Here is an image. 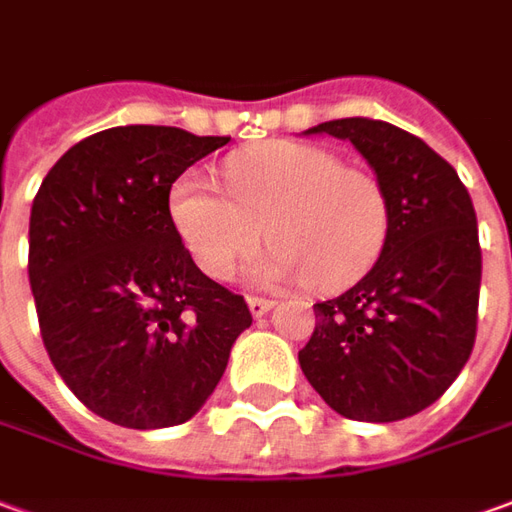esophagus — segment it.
<instances>
[{
	"instance_id": "esophagus-1",
	"label": "esophagus",
	"mask_w": 512,
	"mask_h": 512,
	"mask_svg": "<svg viewBox=\"0 0 512 512\" xmlns=\"http://www.w3.org/2000/svg\"><path fill=\"white\" fill-rule=\"evenodd\" d=\"M246 305H249V313H252V316L260 318V316H266L268 310L274 307V299H263V296H249V299H246Z\"/></svg>"
}]
</instances>
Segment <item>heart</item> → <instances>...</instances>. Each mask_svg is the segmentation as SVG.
Listing matches in <instances>:
<instances>
[{
  "label": "heart",
  "instance_id": "obj_1",
  "mask_svg": "<svg viewBox=\"0 0 512 512\" xmlns=\"http://www.w3.org/2000/svg\"><path fill=\"white\" fill-rule=\"evenodd\" d=\"M227 190L191 171L169 194L174 230L210 280H232L266 235L274 246L252 280L338 291L374 266L391 227L382 182L324 146L280 141L232 157Z\"/></svg>",
  "mask_w": 512,
  "mask_h": 512
}]
</instances>
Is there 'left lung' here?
<instances>
[{
    "mask_svg": "<svg viewBox=\"0 0 512 512\" xmlns=\"http://www.w3.org/2000/svg\"><path fill=\"white\" fill-rule=\"evenodd\" d=\"M355 146L391 202L377 263L335 299L316 302L299 352L307 382L355 421H399L438 402L477 338L482 252L466 185L438 152L374 119H335L305 135Z\"/></svg>",
    "mask_w": 512,
    "mask_h": 512,
    "instance_id": "8db88e82",
    "label": "left lung"
}]
</instances>
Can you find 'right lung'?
<instances>
[{
  "label": "right lung",
  "instance_id": "add662e5",
  "mask_svg": "<svg viewBox=\"0 0 512 512\" xmlns=\"http://www.w3.org/2000/svg\"><path fill=\"white\" fill-rule=\"evenodd\" d=\"M230 138L110 127L74 144L30 213V288L57 374L130 430L194 418L216 391L244 296L196 268L169 213L174 180Z\"/></svg>",
  "mask_w": 512,
  "mask_h": 512
}]
</instances>
